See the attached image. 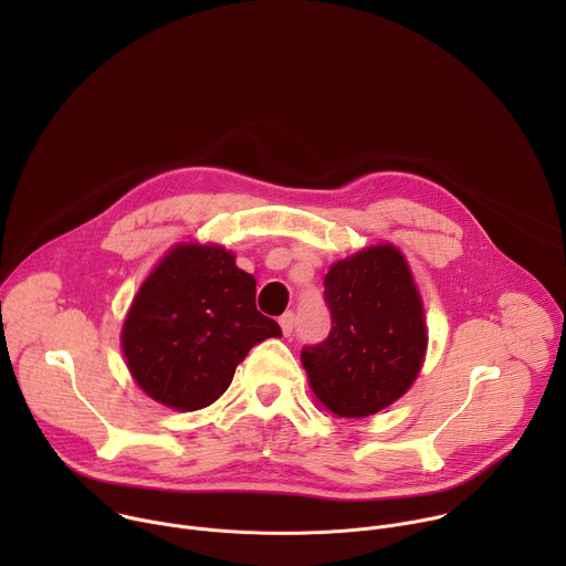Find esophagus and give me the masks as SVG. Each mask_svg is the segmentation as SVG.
<instances>
[{"label":"esophagus","instance_id":"esophagus-1","mask_svg":"<svg viewBox=\"0 0 566 566\" xmlns=\"http://www.w3.org/2000/svg\"><path fill=\"white\" fill-rule=\"evenodd\" d=\"M280 327H282V334H284V336H291V334H293V327H295V313H293V311H286V313L280 317Z\"/></svg>","mask_w":566,"mask_h":566}]
</instances>
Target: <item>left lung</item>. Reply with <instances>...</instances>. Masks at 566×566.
<instances>
[{"mask_svg": "<svg viewBox=\"0 0 566 566\" xmlns=\"http://www.w3.org/2000/svg\"><path fill=\"white\" fill-rule=\"evenodd\" d=\"M332 313L327 340L302 349L315 398L340 419H363L410 389L428 332L410 266L378 244L336 262L325 275Z\"/></svg>", "mask_w": 566, "mask_h": 566, "instance_id": "1", "label": "left lung"}]
</instances>
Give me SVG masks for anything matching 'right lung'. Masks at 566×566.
Returning <instances> with one entry per match:
<instances>
[{"mask_svg":"<svg viewBox=\"0 0 566 566\" xmlns=\"http://www.w3.org/2000/svg\"><path fill=\"white\" fill-rule=\"evenodd\" d=\"M255 277L221 247L179 244L138 289L120 343L138 387L181 412L208 408L275 319L255 306Z\"/></svg>","mask_w":566,"mask_h":566,"instance_id":"1","label":"right lung"}]
</instances>
